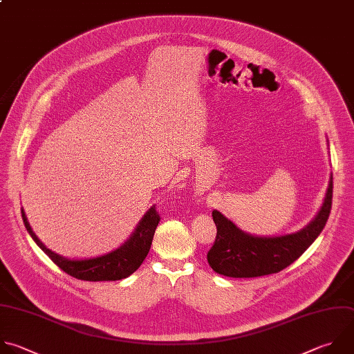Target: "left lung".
<instances>
[{"mask_svg": "<svg viewBox=\"0 0 354 354\" xmlns=\"http://www.w3.org/2000/svg\"><path fill=\"white\" fill-rule=\"evenodd\" d=\"M329 145V143H328ZM332 175L317 215L300 230L281 236H257L212 211L216 239L207 254L209 267L229 278H256L277 274L295 263L319 236L332 207Z\"/></svg>", "mask_w": 354, "mask_h": 354, "instance_id": "1", "label": "left lung"}]
</instances>
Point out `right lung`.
I'll return each instance as SVG.
<instances>
[{"label":"right lung","mask_w":354,"mask_h":354,"mask_svg":"<svg viewBox=\"0 0 354 354\" xmlns=\"http://www.w3.org/2000/svg\"><path fill=\"white\" fill-rule=\"evenodd\" d=\"M21 212L24 223L32 239L53 260V263H55L68 275L90 282L120 281L132 275L147 257L153 236L160 222V215L156 211V207H151L139 221L129 239H127V242L118 249L106 254L90 259H68L47 249L46 245L36 236L24 208Z\"/></svg>","instance_id":"1"}]
</instances>
